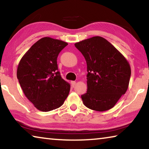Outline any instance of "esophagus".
Segmentation results:
<instances>
[{
	"instance_id": "1",
	"label": "esophagus",
	"mask_w": 149,
	"mask_h": 149,
	"mask_svg": "<svg viewBox=\"0 0 149 149\" xmlns=\"http://www.w3.org/2000/svg\"><path fill=\"white\" fill-rule=\"evenodd\" d=\"M75 84H76V82L75 81H71V85H72V86L74 87L75 85Z\"/></svg>"
}]
</instances>
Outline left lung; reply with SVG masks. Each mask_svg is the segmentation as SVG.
I'll list each match as a JSON object with an SVG mask.
<instances>
[{
	"label": "left lung",
	"instance_id": "left-lung-1",
	"mask_svg": "<svg viewBox=\"0 0 149 149\" xmlns=\"http://www.w3.org/2000/svg\"><path fill=\"white\" fill-rule=\"evenodd\" d=\"M87 65L84 105L103 112L114 107L129 85L131 68L125 58L103 37L96 36L76 42Z\"/></svg>",
	"mask_w": 149,
	"mask_h": 149
}]
</instances>
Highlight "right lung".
<instances>
[{"label": "right lung", "instance_id": "add662e5", "mask_svg": "<svg viewBox=\"0 0 149 149\" xmlns=\"http://www.w3.org/2000/svg\"><path fill=\"white\" fill-rule=\"evenodd\" d=\"M68 43L43 37L27 50L17 66V77L26 97L42 112L56 109L68 96L70 85L58 71L57 57Z\"/></svg>", "mask_w": 149, "mask_h": 149}]
</instances>
